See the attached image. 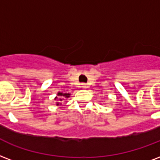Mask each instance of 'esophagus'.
Segmentation results:
<instances>
[{"label": "esophagus", "mask_w": 160, "mask_h": 160, "mask_svg": "<svg viewBox=\"0 0 160 160\" xmlns=\"http://www.w3.org/2000/svg\"><path fill=\"white\" fill-rule=\"evenodd\" d=\"M80 87H81V88H83V89H85V88H87V87H88V85H86V84H82Z\"/></svg>", "instance_id": "obj_1"}]
</instances>
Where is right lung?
<instances>
[{"mask_svg": "<svg viewBox=\"0 0 160 160\" xmlns=\"http://www.w3.org/2000/svg\"><path fill=\"white\" fill-rule=\"evenodd\" d=\"M57 96H56L55 98H54V100H57V99H58V97H60L61 98L58 99V101H63V99H64V98H69V96H70V94L58 92ZM59 104H60V103H58V102H57V103H56V105H57V106H59Z\"/></svg>", "mask_w": 160, "mask_h": 160, "instance_id": "add662e5", "label": "right lung"}]
</instances>
